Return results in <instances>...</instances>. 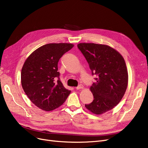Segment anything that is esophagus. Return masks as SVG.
Segmentation results:
<instances>
[{
	"mask_svg": "<svg viewBox=\"0 0 148 148\" xmlns=\"http://www.w3.org/2000/svg\"><path fill=\"white\" fill-rule=\"evenodd\" d=\"M83 88V86L82 84H79V86H78L77 87H76V89H82Z\"/></svg>",
	"mask_w": 148,
	"mask_h": 148,
	"instance_id": "1",
	"label": "esophagus"
}]
</instances>
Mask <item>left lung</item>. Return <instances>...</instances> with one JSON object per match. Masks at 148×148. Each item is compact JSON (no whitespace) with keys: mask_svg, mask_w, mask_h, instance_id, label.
<instances>
[{"mask_svg":"<svg viewBox=\"0 0 148 148\" xmlns=\"http://www.w3.org/2000/svg\"><path fill=\"white\" fill-rule=\"evenodd\" d=\"M97 78L90 87L94 100L86 108L96 115L112 109L122 100L127 88L128 70L122 56L105 44L79 43L77 45Z\"/></svg>","mask_w":148,"mask_h":148,"instance_id":"obj_1","label":"left lung"}]
</instances>
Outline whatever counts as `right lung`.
<instances>
[{
  "instance_id": "1",
  "label": "right lung",
  "mask_w": 148,
  "mask_h": 148,
  "mask_svg": "<svg viewBox=\"0 0 148 148\" xmlns=\"http://www.w3.org/2000/svg\"><path fill=\"white\" fill-rule=\"evenodd\" d=\"M74 46L70 43H50L38 48L26 59L21 83L26 96L43 110L51 111L64 104L71 91L60 80L57 64Z\"/></svg>"
}]
</instances>
